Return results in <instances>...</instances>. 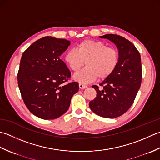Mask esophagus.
Wrapping results in <instances>:
<instances>
[{"mask_svg":"<svg viewBox=\"0 0 160 160\" xmlns=\"http://www.w3.org/2000/svg\"><path fill=\"white\" fill-rule=\"evenodd\" d=\"M79 88L81 89H85V88H86L88 87V86H86V85H84V84H83V83H79Z\"/></svg>","mask_w":160,"mask_h":160,"instance_id":"1","label":"esophagus"}]
</instances>
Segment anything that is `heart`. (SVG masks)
I'll use <instances>...</instances> for the list:
<instances>
[{
  "label": "heart",
  "mask_w": 160,
  "mask_h": 160,
  "mask_svg": "<svg viewBox=\"0 0 160 160\" xmlns=\"http://www.w3.org/2000/svg\"><path fill=\"white\" fill-rule=\"evenodd\" d=\"M65 61L70 69L78 72L86 61L87 67L74 76L80 83H89L97 77L105 79L110 77L118 66L119 56L115 48L108 47L102 41L84 40L75 49H70Z\"/></svg>",
  "instance_id": "heart-1"
}]
</instances>
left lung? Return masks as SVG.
<instances>
[{
  "label": "left lung",
  "instance_id": "left-lung-1",
  "mask_svg": "<svg viewBox=\"0 0 160 160\" xmlns=\"http://www.w3.org/2000/svg\"><path fill=\"white\" fill-rule=\"evenodd\" d=\"M112 41L119 50V60L111 76L92 86L97 97L90 101L92 112L105 118H116L124 114L132 106L141 86L142 70L139 51L131 42L121 36L108 34L99 37Z\"/></svg>",
  "mask_w": 160,
  "mask_h": 160
}]
</instances>
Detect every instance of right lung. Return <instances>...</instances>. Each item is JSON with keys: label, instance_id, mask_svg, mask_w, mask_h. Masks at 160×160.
<instances>
[{"label": "right lung", "instance_id": "add662e5", "mask_svg": "<svg viewBox=\"0 0 160 160\" xmlns=\"http://www.w3.org/2000/svg\"><path fill=\"white\" fill-rule=\"evenodd\" d=\"M70 45L63 38L45 37L32 44L22 55L17 74L22 100L39 118L54 119L66 112L79 90L77 81L60 56Z\"/></svg>", "mask_w": 160, "mask_h": 160}]
</instances>
